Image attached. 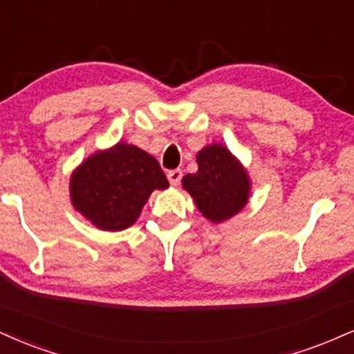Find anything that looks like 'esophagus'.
Returning <instances> with one entry per match:
<instances>
[{"mask_svg":"<svg viewBox=\"0 0 354 354\" xmlns=\"http://www.w3.org/2000/svg\"><path fill=\"white\" fill-rule=\"evenodd\" d=\"M181 176H183V171L181 169H171V171H168V181L171 186H178L181 181Z\"/></svg>","mask_w":354,"mask_h":354,"instance_id":"1","label":"esophagus"}]
</instances>
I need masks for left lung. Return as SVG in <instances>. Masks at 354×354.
Instances as JSON below:
<instances>
[{
	"instance_id": "1",
	"label": "left lung",
	"mask_w": 354,
	"mask_h": 354,
	"mask_svg": "<svg viewBox=\"0 0 354 354\" xmlns=\"http://www.w3.org/2000/svg\"><path fill=\"white\" fill-rule=\"evenodd\" d=\"M196 163L198 171L183 176L181 185L204 218L221 224L244 209L252 183L239 158L224 145L211 143L198 151Z\"/></svg>"
}]
</instances>
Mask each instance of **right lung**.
<instances>
[{
  "instance_id": "add662e5",
  "label": "right lung",
  "mask_w": 354,
  "mask_h": 354,
  "mask_svg": "<svg viewBox=\"0 0 354 354\" xmlns=\"http://www.w3.org/2000/svg\"><path fill=\"white\" fill-rule=\"evenodd\" d=\"M169 186L155 156L127 142L93 151L71 174L74 209L100 231L130 227L155 189Z\"/></svg>"
}]
</instances>
